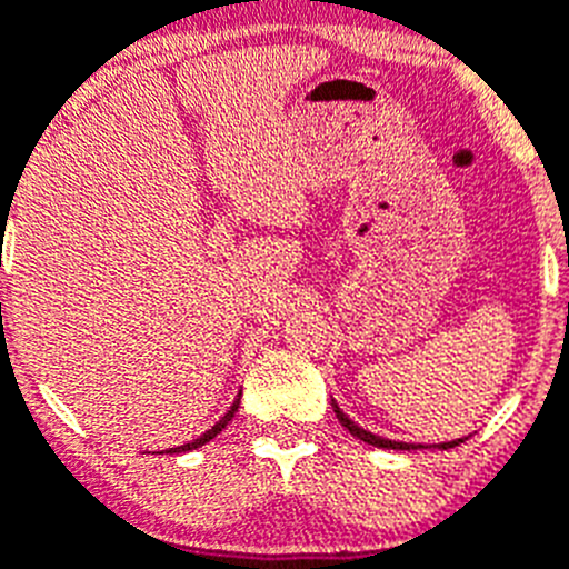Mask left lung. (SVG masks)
I'll list each match as a JSON object with an SVG mask.
<instances>
[{
	"label": "left lung",
	"mask_w": 569,
	"mask_h": 569,
	"mask_svg": "<svg viewBox=\"0 0 569 569\" xmlns=\"http://www.w3.org/2000/svg\"><path fill=\"white\" fill-rule=\"evenodd\" d=\"M333 411H336V417H339V422L345 425L347 431L352 433V437L356 439H361V442H367V445H375V448H386V450H417V448H422V445H408V442H391V439H383V437H375V433H369V431H363V428H358L356 422H352L350 417H347L345 411H341L339 406H336L333 402ZM459 442H465V439H456V442H445V445H439V448L442 450H448V448H456V445Z\"/></svg>",
	"instance_id": "1"
}]
</instances>
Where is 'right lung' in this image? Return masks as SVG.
Here are the masks:
<instances>
[{"instance_id":"1","label":"right lung","mask_w":569,"mask_h":569,"mask_svg":"<svg viewBox=\"0 0 569 569\" xmlns=\"http://www.w3.org/2000/svg\"><path fill=\"white\" fill-rule=\"evenodd\" d=\"M239 400H241V397H236V402H233V406H230V411L224 413V417L219 419L217 425H213L211 431H206L200 439H194V442H189V445H180V448H169L167 453H186V450H197V448H202V445H206V442H211V439L217 437V433H222L224 428H228V422H230V419H233V413L239 411Z\"/></svg>"}]
</instances>
